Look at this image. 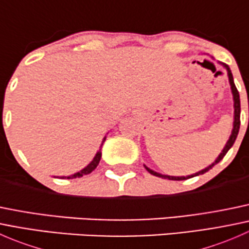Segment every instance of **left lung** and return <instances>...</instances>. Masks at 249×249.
I'll return each mask as SVG.
<instances>
[{"instance_id":"left-lung-1","label":"left lung","mask_w":249,"mask_h":249,"mask_svg":"<svg viewBox=\"0 0 249 249\" xmlns=\"http://www.w3.org/2000/svg\"><path fill=\"white\" fill-rule=\"evenodd\" d=\"M223 67H224L225 70H227L228 72V77H229V83H230V87H231V92H232V97H233V127H232V131H231V135H230L229 140H228L227 144H225V147L223 148L222 153H220L219 155H218L217 159L214 160V161L212 162V164L210 165V166H207L206 169L201 170V171L194 173V175H190V176H180V177H176V176H167V175H161V173H158L155 171H153V170H150L149 167H147L144 165L145 170H147L148 172L150 173V175L153 176H157V177H160V178H166V179H171V180H184V179H188V178H192V177H195V176H199V175H203L205 172H207L208 170L212 169L213 166H214L215 164H218V162L220 161V160L223 159V158L225 157V154L228 153V150L230 149V148L232 147V144L235 143V140L236 137H237V134H238V130H240V113H241V105H240V95H238V91L237 89H236L235 87V83H233V78H232V73L231 71H230L229 66L225 64H222Z\"/></svg>"}]
</instances>
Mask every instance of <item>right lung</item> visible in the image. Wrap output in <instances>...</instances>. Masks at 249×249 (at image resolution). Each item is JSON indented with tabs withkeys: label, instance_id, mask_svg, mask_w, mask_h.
Returning <instances> with one entry per match:
<instances>
[{
	"label": "right lung",
	"instance_id": "obj_1",
	"mask_svg": "<svg viewBox=\"0 0 249 249\" xmlns=\"http://www.w3.org/2000/svg\"><path fill=\"white\" fill-rule=\"evenodd\" d=\"M105 141H106V136H105L104 141H102L101 147H102V144H104ZM100 160H101V148H100V150L96 153V155H95V157H94V159L91 160V162H90V164L88 165V166H85L84 169L80 170L79 172H76V173H74V175L67 176V177H61V178H67V179H72V178H79V177H83V176H85V175H89V173H91L95 169H96L97 165H99V162H100Z\"/></svg>",
	"mask_w": 249,
	"mask_h": 249
}]
</instances>
